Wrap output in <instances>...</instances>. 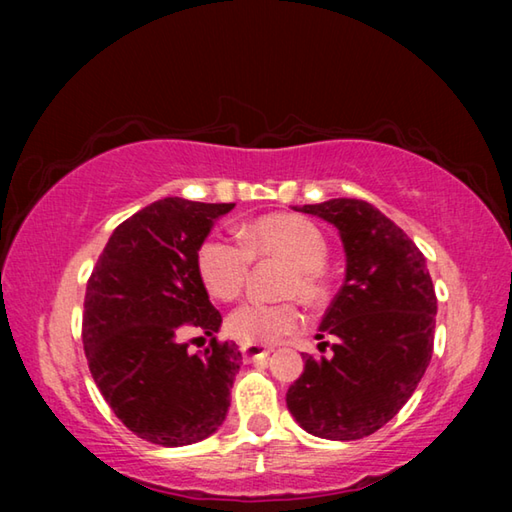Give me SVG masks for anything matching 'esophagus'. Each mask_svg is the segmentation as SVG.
Returning <instances> with one entry per match:
<instances>
[{
  "label": "esophagus",
  "instance_id": "34e87169",
  "mask_svg": "<svg viewBox=\"0 0 512 512\" xmlns=\"http://www.w3.org/2000/svg\"><path fill=\"white\" fill-rule=\"evenodd\" d=\"M273 352V348H266V345H253V343H246L241 345V354H244L246 361H257V359H264L268 354Z\"/></svg>",
  "mask_w": 512,
  "mask_h": 512
}]
</instances>
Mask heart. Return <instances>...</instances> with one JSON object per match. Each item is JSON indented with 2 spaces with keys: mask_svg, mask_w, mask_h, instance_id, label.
<instances>
[{
  "mask_svg": "<svg viewBox=\"0 0 512 512\" xmlns=\"http://www.w3.org/2000/svg\"><path fill=\"white\" fill-rule=\"evenodd\" d=\"M239 241L212 237L198 250V273L219 300H235L244 289L250 259L277 257L291 271L282 282L284 296H298L307 305H316L325 296L323 262L327 244L314 223L296 214L262 216L241 232ZM302 323L296 302H246L228 316V332L241 343L271 345L293 334Z\"/></svg>",
  "mask_w": 512,
  "mask_h": 512,
  "instance_id": "1",
  "label": "heart"
}]
</instances>
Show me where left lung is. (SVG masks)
<instances>
[{
  "instance_id": "obj_1",
  "label": "left lung",
  "mask_w": 512,
  "mask_h": 512,
  "mask_svg": "<svg viewBox=\"0 0 512 512\" xmlns=\"http://www.w3.org/2000/svg\"><path fill=\"white\" fill-rule=\"evenodd\" d=\"M296 210L339 230L345 282L320 323L334 336V354L305 357L287 406L311 436L366 438L409 402L431 361L438 305L427 259L366 201L332 198Z\"/></svg>"
}]
</instances>
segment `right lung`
I'll use <instances>...</instances> for the list:
<instances>
[{"instance_id":"add662e5","label":"right lung","mask_w":512,"mask_h":512,"mask_svg":"<svg viewBox=\"0 0 512 512\" xmlns=\"http://www.w3.org/2000/svg\"><path fill=\"white\" fill-rule=\"evenodd\" d=\"M232 207L178 196L146 205L117 225L88 280L83 350L94 384L153 445L198 443L228 415L241 352L216 341L221 314L198 273V250ZM192 333L211 336L201 355L186 350Z\"/></svg>"}]
</instances>
